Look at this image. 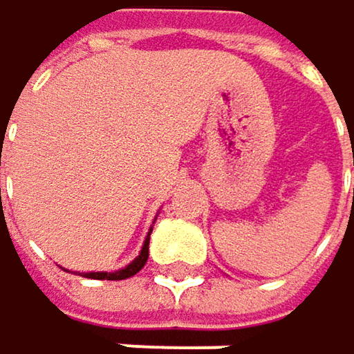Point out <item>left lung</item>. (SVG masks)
Segmentation results:
<instances>
[{"instance_id":"obj_1","label":"left lung","mask_w":354,"mask_h":354,"mask_svg":"<svg viewBox=\"0 0 354 354\" xmlns=\"http://www.w3.org/2000/svg\"><path fill=\"white\" fill-rule=\"evenodd\" d=\"M353 167H354V150H353ZM353 196H354V189H353Z\"/></svg>"}]
</instances>
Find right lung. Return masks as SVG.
I'll list each match as a JSON object with an SVG mask.
<instances>
[{"label": "right lung", "instance_id": "1", "mask_svg": "<svg viewBox=\"0 0 354 354\" xmlns=\"http://www.w3.org/2000/svg\"><path fill=\"white\" fill-rule=\"evenodd\" d=\"M148 243H150V237L144 241V248H142V252H140V256L131 262L129 266H125L123 270H117V272H111V274H106V272H88V274H84L86 278H94V280H123V278H129V276H133V274H138L144 264H146V260H148Z\"/></svg>", "mask_w": 354, "mask_h": 354}]
</instances>
